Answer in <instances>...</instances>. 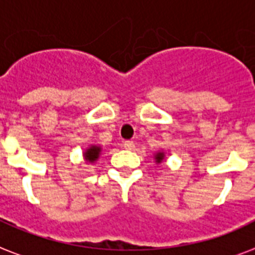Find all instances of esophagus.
<instances>
[{"mask_svg": "<svg viewBox=\"0 0 255 255\" xmlns=\"http://www.w3.org/2000/svg\"><path fill=\"white\" fill-rule=\"evenodd\" d=\"M124 147L128 150H133L134 149V142L133 141H125L124 142Z\"/></svg>", "mask_w": 255, "mask_h": 255, "instance_id": "1", "label": "esophagus"}]
</instances>
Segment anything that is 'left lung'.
<instances>
[{
  "label": "left lung",
  "instance_id": "8db88e82",
  "mask_svg": "<svg viewBox=\"0 0 255 255\" xmlns=\"http://www.w3.org/2000/svg\"><path fill=\"white\" fill-rule=\"evenodd\" d=\"M163 155H165V154H163V153H158V154H157V155H155V161H157V162H161V161H162V159H163Z\"/></svg>",
  "mask_w": 255,
  "mask_h": 255
}]
</instances>
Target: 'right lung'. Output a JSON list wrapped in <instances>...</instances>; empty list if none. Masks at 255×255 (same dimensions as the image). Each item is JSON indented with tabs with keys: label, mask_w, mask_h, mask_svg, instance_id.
Returning a JSON list of instances; mask_svg holds the SVG:
<instances>
[{
	"label": "right lung",
	"mask_w": 255,
	"mask_h": 255,
	"mask_svg": "<svg viewBox=\"0 0 255 255\" xmlns=\"http://www.w3.org/2000/svg\"><path fill=\"white\" fill-rule=\"evenodd\" d=\"M101 153V147L98 146H92V147H89L86 151H85V159L89 161V162H94L98 157H100Z\"/></svg>",
	"instance_id": "add662e5"
}]
</instances>
